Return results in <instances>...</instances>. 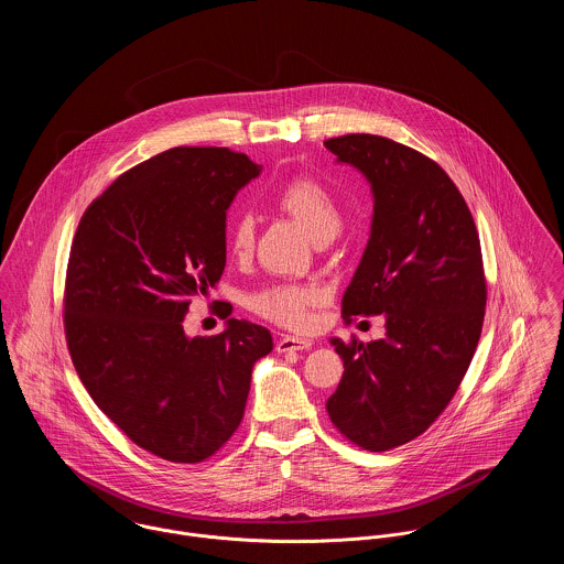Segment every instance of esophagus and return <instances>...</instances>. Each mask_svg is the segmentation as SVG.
<instances>
[{"label":"esophagus","mask_w":564,"mask_h":564,"mask_svg":"<svg viewBox=\"0 0 564 564\" xmlns=\"http://www.w3.org/2000/svg\"><path fill=\"white\" fill-rule=\"evenodd\" d=\"M311 347H313V340L297 338V336H280L278 343H275L278 351H304V349H311Z\"/></svg>","instance_id":"1"}]
</instances>
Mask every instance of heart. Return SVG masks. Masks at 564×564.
I'll use <instances>...</instances> for the list:
<instances>
[{"label":"heart","instance_id":"1","mask_svg":"<svg viewBox=\"0 0 564 564\" xmlns=\"http://www.w3.org/2000/svg\"><path fill=\"white\" fill-rule=\"evenodd\" d=\"M275 208L300 224L315 241L332 239L340 228V206L332 188L313 177L297 175L280 186L273 197ZM253 221L239 217L228 235V247L235 258H247L253 249ZM323 302L322 289L315 284H269L247 297V308L267 322L304 329L311 325V311Z\"/></svg>","mask_w":564,"mask_h":564}]
</instances>
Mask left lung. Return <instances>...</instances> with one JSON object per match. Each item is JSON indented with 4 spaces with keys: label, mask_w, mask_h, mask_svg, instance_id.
I'll return each instance as SVG.
<instances>
[{
    "label": "left lung",
    "mask_w": 564,
    "mask_h": 564,
    "mask_svg": "<svg viewBox=\"0 0 564 564\" xmlns=\"http://www.w3.org/2000/svg\"><path fill=\"white\" fill-rule=\"evenodd\" d=\"M323 145L373 191L371 237L343 319L387 315V338H332L345 371L325 408L349 443L389 452L441 416L471 365L486 308L482 247L463 193L425 154L378 134Z\"/></svg>",
    "instance_id": "obj_1"
}]
</instances>
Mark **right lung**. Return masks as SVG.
Segmentation results:
<instances>
[{
    "label": "right lung",
    "instance_id": "add662e5",
    "mask_svg": "<svg viewBox=\"0 0 564 564\" xmlns=\"http://www.w3.org/2000/svg\"><path fill=\"white\" fill-rule=\"evenodd\" d=\"M260 164L173 148L121 173L82 215L63 322L84 389L141 449L197 465L241 425L262 325L188 338L184 315L226 269V210Z\"/></svg>",
    "mask_w": 564,
    "mask_h": 564
}]
</instances>
